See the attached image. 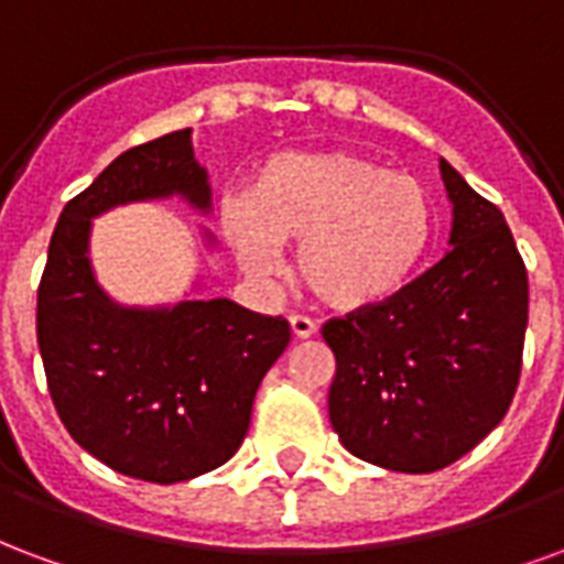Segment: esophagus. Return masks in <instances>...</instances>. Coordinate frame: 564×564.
<instances>
[{
	"mask_svg": "<svg viewBox=\"0 0 564 564\" xmlns=\"http://www.w3.org/2000/svg\"><path fill=\"white\" fill-rule=\"evenodd\" d=\"M290 328H293V335L299 337V340L316 335V323H314V319H311V316L293 314V316H290Z\"/></svg>",
	"mask_w": 564,
	"mask_h": 564,
	"instance_id": "34e87169",
	"label": "esophagus"
}]
</instances>
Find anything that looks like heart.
Returning a JSON list of instances; mask_svg holds the SVG:
<instances>
[{
  "mask_svg": "<svg viewBox=\"0 0 564 564\" xmlns=\"http://www.w3.org/2000/svg\"><path fill=\"white\" fill-rule=\"evenodd\" d=\"M224 232L253 274L295 248V281L335 311H361L398 293L431 250L436 203L419 176L365 154L283 152L257 170L245 199L224 208Z\"/></svg>",
  "mask_w": 564,
  "mask_h": 564,
  "instance_id": "1",
  "label": "heart"
}]
</instances>
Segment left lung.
Instances as JSON below:
<instances>
[{
  "label": "left lung",
  "mask_w": 564,
  "mask_h": 564,
  "mask_svg": "<svg viewBox=\"0 0 564 564\" xmlns=\"http://www.w3.org/2000/svg\"><path fill=\"white\" fill-rule=\"evenodd\" d=\"M452 250L403 290L323 325L328 419L349 454L391 473L460 460L514 400L529 323L523 257L502 212L448 161Z\"/></svg>",
  "instance_id": "obj_1"
}]
</instances>
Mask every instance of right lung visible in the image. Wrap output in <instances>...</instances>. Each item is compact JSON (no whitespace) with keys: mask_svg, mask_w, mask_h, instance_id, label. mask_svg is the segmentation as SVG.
Returning a JSON list of instances; mask_svg holds the SVG:
<instances>
[{"mask_svg":"<svg viewBox=\"0 0 564 564\" xmlns=\"http://www.w3.org/2000/svg\"><path fill=\"white\" fill-rule=\"evenodd\" d=\"M173 194L212 206L191 128L122 152L62 208L37 286V349L65 431L110 469L152 484L197 478L239 452L257 388L290 344L283 316L229 299L145 311L98 286L91 218Z\"/></svg>","mask_w":564,"mask_h":564,"instance_id":"obj_1","label":"right lung"}]
</instances>
